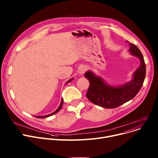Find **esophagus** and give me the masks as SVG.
I'll list each match as a JSON object with an SVG mask.
<instances>
[{"instance_id": "obj_1", "label": "esophagus", "mask_w": 158, "mask_h": 158, "mask_svg": "<svg viewBox=\"0 0 158 158\" xmlns=\"http://www.w3.org/2000/svg\"><path fill=\"white\" fill-rule=\"evenodd\" d=\"M87 70V67H86L85 66H83V67H81L80 69H79V73L81 75L84 74L86 72V71Z\"/></svg>"}]
</instances>
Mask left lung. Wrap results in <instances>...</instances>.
<instances>
[{
    "label": "left lung",
    "instance_id": "8db88e82",
    "mask_svg": "<svg viewBox=\"0 0 158 158\" xmlns=\"http://www.w3.org/2000/svg\"><path fill=\"white\" fill-rule=\"evenodd\" d=\"M131 54L139 58L140 65L133 74L131 81L120 86H112L104 80L89 70L85 77L89 81V86L86 97L97 106L106 109L118 107L133 99L141 89L145 77L146 68L144 59L138 47L129 43Z\"/></svg>",
    "mask_w": 158,
    "mask_h": 158
}]
</instances>
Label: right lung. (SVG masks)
<instances>
[{"mask_svg":"<svg viewBox=\"0 0 158 158\" xmlns=\"http://www.w3.org/2000/svg\"><path fill=\"white\" fill-rule=\"evenodd\" d=\"M73 78H72V79H70V80H69L67 82H66V85L67 83H69V82H70L72 80H73ZM63 103H64V99L63 98H61V103H60V106L58 107V108L55 111V112H53L52 113H51V114H48V115H43V116H35L36 118H48V117H49V116H51V115H54V114H55L56 113H57L61 109V107H62V106H63Z\"/></svg>","mask_w":158,"mask_h":158,"instance_id":"obj_1","label":"right lung"}]
</instances>
